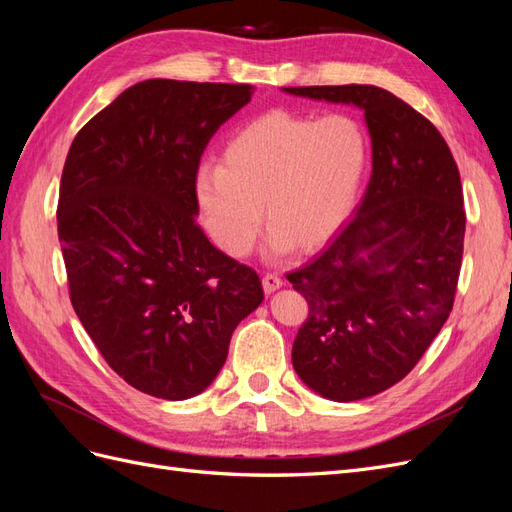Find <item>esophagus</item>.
<instances>
[{
    "label": "esophagus",
    "mask_w": 512,
    "mask_h": 512,
    "mask_svg": "<svg viewBox=\"0 0 512 512\" xmlns=\"http://www.w3.org/2000/svg\"><path fill=\"white\" fill-rule=\"evenodd\" d=\"M282 284H284L282 277L277 275V273H267L265 277H262V288H265L267 294H271V292H275V290H280Z\"/></svg>",
    "instance_id": "34e87169"
}]
</instances>
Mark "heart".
I'll return each mask as SVG.
<instances>
[{
    "instance_id": "obj_1",
    "label": "heart",
    "mask_w": 512,
    "mask_h": 512,
    "mask_svg": "<svg viewBox=\"0 0 512 512\" xmlns=\"http://www.w3.org/2000/svg\"><path fill=\"white\" fill-rule=\"evenodd\" d=\"M367 164V136L344 113L275 108L232 134L220 164L198 168L194 194L213 243L232 258L254 250L266 209L269 254L316 250L350 215Z\"/></svg>"
}]
</instances>
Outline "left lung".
Listing matches in <instances>:
<instances>
[{
	"label": "left lung",
	"mask_w": 512,
	"mask_h": 512,
	"mask_svg": "<svg viewBox=\"0 0 512 512\" xmlns=\"http://www.w3.org/2000/svg\"><path fill=\"white\" fill-rule=\"evenodd\" d=\"M365 113L371 179L339 235L288 273L309 314L292 367L318 395L356 401L391 389L453 309L466 235L461 179L429 119L374 85L284 87Z\"/></svg>",
	"instance_id": "obj_1"
}]
</instances>
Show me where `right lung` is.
Here are the masks:
<instances>
[{
	"label": "right lung",
	"instance_id": "1",
	"mask_svg": "<svg viewBox=\"0 0 512 512\" xmlns=\"http://www.w3.org/2000/svg\"><path fill=\"white\" fill-rule=\"evenodd\" d=\"M252 85L149 79L76 134L57 232L70 301L134 389L181 401L220 374L237 324L265 299L258 273L196 224L200 156Z\"/></svg>",
	"mask_w": 512,
	"mask_h": 512
}]
</instances>
